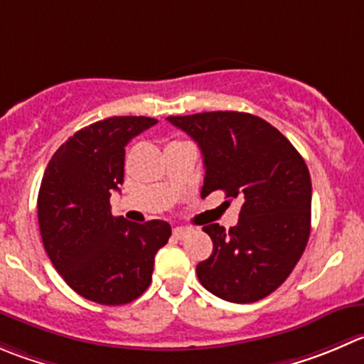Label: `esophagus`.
I'll return each mask as SVG.
<instances>
[{
	"label": "esophagus",
	"mask_w": 364,
	"mask_h": 364,
	"mask_svg": "<svg viewBox=\"0 0 364 364\" xmlns=\"http://www.w3.org/2000/svg\"><path fill=\"white\" fill-rule=\"evenodd\" d=\"M190 231H192V228H183V225H179V228H174V236L176 238H185Z\"/></svg>",
	"instance_id": "34e87169"
}]
</instances>
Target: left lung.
<instances>
[{
    "label": "left lung",
    "instance_id": "8db88e82",
    "mask_svg": "<svg viewBox=\"0 0 364 364\" xmlns=\"http://www.w3.org/2000/svg\"><path fill=\"white\" fill-rule=\"evenodd\" d=\"M203 153L200 197L222 190L243 200L238 224L204 225L213 252L197 264L200 284L236 304L264 299L287 281L311 231V178L290 140L256 115L203 112L167 117Z\"/></svg>",
    "mask_w": 364,
    "mask_h": 364
}]
</instances>
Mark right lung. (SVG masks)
<instances>
[{"label": "right lung", "instance_id": "add662e5", "mask_svg": "<svg viewBox=\"0 0 364 364\" xmlns=\"http://www.w3.org/2000/svg\"><path fill=\"white\" fill-rule=\"evenodd\" d=\"M156 122L132 115L94 122L56 149L42 178L37 210L46 252L63 281L97 304L139 299L171 238L165 220L135 224L110 210L112 192L124 181V147Z\"/></svg>", "mask_w": 364, "mask_h": 364}]
</instances>
